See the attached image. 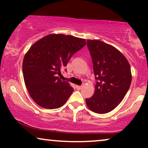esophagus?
Returning a JSON list of instances; mask_svg holds the SVG:
<instances>
[{
  "label": "esophagus",
  "mask_w": 148,
  "mask_h": 148,
  "mask_svg": "<svg viewBox=\"0 0 148 148\" xmlns=\"http://www.w3.org/2000/svg\"><path fill=\"white\" fill-rule=\"evenodd\" d=\"M76 89L79 90H81V89H82L83 86H76Z\"/></svg>",
  "instance_id": "1"
}]
</instances>
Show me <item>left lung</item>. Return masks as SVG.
Listing matches in <instances>:
<instances>
[{"label":"left lung","mask_w":148,"mask_h":148,"mask_svg":"<svg viewBox=\"0 0 148 148\" xmlns=\"http://www.w3.org/2000/svg\"><path fill=\"white\" fill-rule=\"evenodd\" d=\"M97 79L92 97L86 99L90 110L103 114L123 101L132 83L130 64L113 46L99 40H87Z\"/></svg>","instance_id":"obj_1"}]
</instances>
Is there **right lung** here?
I'll list each match as a JSON object with an SVG mask.
<instances>
[{"label":"right lung","mask_w":148,"mask_h":148,"mask_svg":"<svg viewBox=\"0 0 148 148\" xmlns=\"http://www.w3.org/2000/svg\"><path fill=\"white\" fill-rule=\"evenodd\" d=\"M86 44L85 39L72 35L50 34L30 47L22 67L25 87L37 104L55 109L66 103L74 89L57 76Z\"/></svg>","instance_id":"right-lung-1"}]
</instances>
